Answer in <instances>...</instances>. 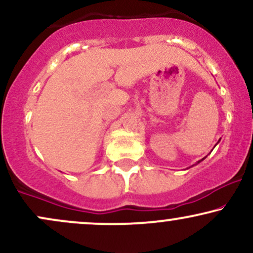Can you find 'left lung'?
Masks as SVG:
<instances>
[{"mask_svg":"<svg viewBox=\"0 0 253 253\" xmlns=\"http://www.w3.org/2000/svg\"><path fill=\"white\" fill-rule=\"evenodd\" d=\"M219 141H220V139H219ZM219 141H218V142H219ZM203 160H204V158H203ZM203 160H202V161H203ZM202 161H198V162H197V163H196V164H198V163H201V162H202ZM196 164H195V165H196Z\"/></svg>","mask_w":253,"mask_h":253,"instance_id":"1","label":"left lung"}]
</instances>
